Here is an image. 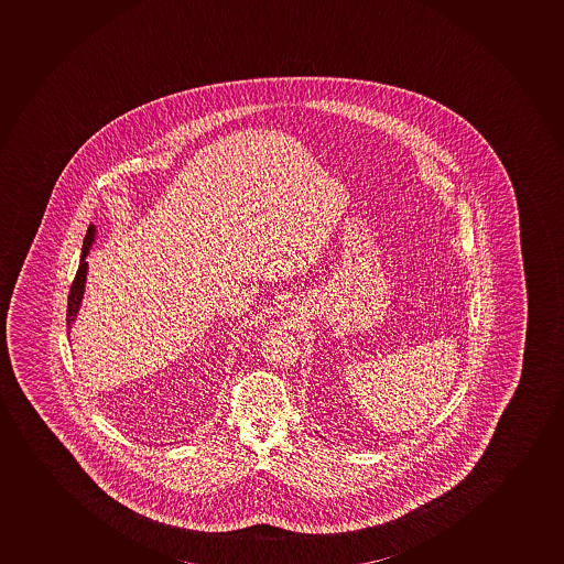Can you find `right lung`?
<instances>
[{
	"label": "right lung",
	"mask_w": 564,
	"mask_h": 564,
	"mask_svg": "<svg viewBox=\"0 0 564 564\" xmlns=\"http://www.w3.org/2000/svg\"><path fill=\"white\" fill-rule=\"evenodd\" d=\"M95 240V225H89L86 238H84L83 254H80V263H78V271L73 280L72 290H69V296H67V326L72 328V324L77 318L78 310H80V302L84 296V285H86V274H88V257L91 243Z\"/></svg>",
	"instance_id": "1"
}]
</instances>
